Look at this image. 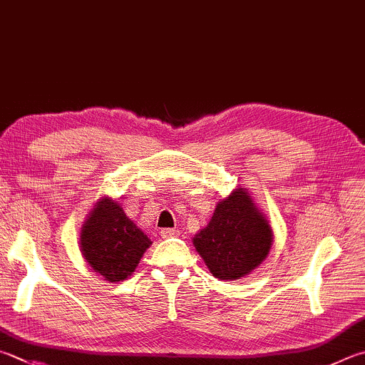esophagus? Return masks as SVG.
Instances as JSON below:
<instances>
[{
    "instance_id": "1",
    "label": "esophagus",
    "mask_w": 365,
    "mask_h": 365,
    "mask_svg": "<svg viewBox=\"0 0 365 365\" xmlns=\"http://www.w3.org/2000/svg\"><path fill=\"white\" fill-rule=\"evenodd\" d=\"M178 235H180V231L175 230V228H164V230H161V236L163 237H175Z\"/></svg>"
}]
</instances>
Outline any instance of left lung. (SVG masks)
<instances>
[{"label": "left lung", "mask_w": 365, "mask_h": 365, "mask_svg": "<svg viewBox=\"0 0 365 365\" xmlns=\"http://www.w3.org/2000/svg\"><path fill=\"white\" fill-rule=\"evenodd\" d=\"M197 254L212 276L241 279L260 267L273 246V230L264 212L241 185L218 201L214 215L193 237Z\"/></svg>", "instance_id": "8db88e82"}]
</instances>
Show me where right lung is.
<instances>
[{
	"mask_svg": "<svg viewBox=\"0 0 365 365\" xmlns=\"http://www.w3.org/2000/svg\"><path fill=\"white\" fill-rule=\"evenodd\" d=\"M150 246V237L110 196L96 202L79 233V250L84 260L108 282L128 279Z\"/></svg>",
	"mask_w": 365,
	"mask_h": 365,
	"instance_id": "1",
	"label": "right lung"
}]
</instances>
